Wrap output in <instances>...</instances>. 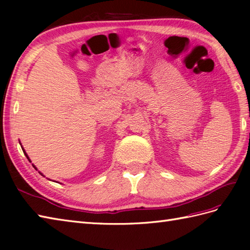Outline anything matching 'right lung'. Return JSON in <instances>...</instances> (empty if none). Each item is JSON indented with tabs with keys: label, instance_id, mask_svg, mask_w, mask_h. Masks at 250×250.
Masks as SVG:
<instances>
[{
	"label": "right lung",
	"instance_id": "1",
	"mask_svg": "<svg viewBox=\"0 0 250 250\" xmlns=\"http://www.w3.org/2000/svg\"><path fill=\"white\" fill-rule=\"evenodd\" d=\"M19 143H20V142H19ZM21 148H22V150H23V152H24V155H25V157H26V158H28V159H29V156H28V155H26V152H25V151H24V149H23V147H22V146H21ZM29 161H30V159H29ZM30 162H31V161H30ZM32 166H33V164H32ZM33 167H34V168H36V167H35V166H33ZM36 169H37V168H36ZM39 173H40V174H41V175H43V174H42V173H41V172H39ZM43 176H44V175H43Z\"/></svg>",
	"mask_w": 250,
	"mask_h": 250
}]
</instances>
